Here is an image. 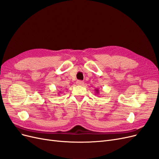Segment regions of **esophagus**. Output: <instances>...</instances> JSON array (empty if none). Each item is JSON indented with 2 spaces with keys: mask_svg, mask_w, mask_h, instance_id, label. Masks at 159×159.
I'll return each mask as SVG.
<instances>
[{
  "mask_svg": "<svg viewBox=\"0 0 159 159\" xmlns=\"http://www.w3.org/2000/svg\"><path fill=\"white\" fill-rule=\"evenodd\" d=\"M76 84H77V85H83L84 83V81H82L78 80L76 81Z\"/></svg>",
  "mask_w": 159,
  "mask_h": 159,
  "instance_id": "obj_1",
  "label": "esophagus"
}]
</instances>
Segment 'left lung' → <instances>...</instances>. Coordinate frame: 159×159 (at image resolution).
Segmentation results:
<instances>
[{
    "instance_id": "obj_1",
    "label": "left lung",
    "mask_w": 159,
    "mask_h": 159,
    "mask_svg": "<svg viewBox=\"0 0 159 159\" xmlns=\"http://www.w3.org/2000/svg\"><path fill=\"white\" fill-rule=\"evenodd\" d=\"M95 93H97V94H98V93H99V89H95Z\"/></svg>"
}]
</instances>
